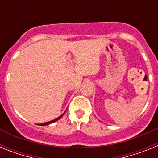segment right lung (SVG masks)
Instances as JSON below:
<instances>
[{
	"mask_svg": "<svg viewBox=\"0 0 158 158\" xmlns=\"http://www.w3.org/2000/svg\"><path fill=\"white\" fill-rule=\"evenodd\" d=\"M64 114H65V113H63V114H62V115H61V116H59V117H58V118H55V119H54V120L50 121V122H47V123H41V124H40V126H46V125H48V124H51V123H54V122H56L57 120H58L59 118H61L62 116H63Z\"/></svg>",
	"mask_w": 158,
	"mask_h": 158,
	"instance_id": "add662e5",
	"label": "right lung"
}]
</instances>
